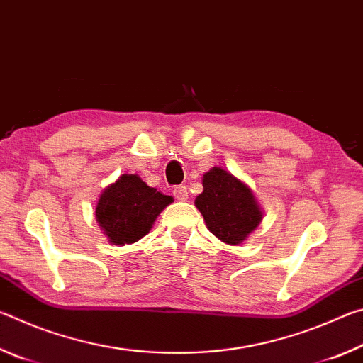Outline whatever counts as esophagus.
I'll use <instances>...</instances> for the list:
<instances>
[{"mask_svg": "<svg viewBox=\"0 0 363 363\" xmlns=\"http://www.w3.org/2000/svg\"><path fill=\"white\" fill-rule=\"evenodd\" d=\"M173 195L176 196L179 201H186L189 199V190L186 186H176L173 189Z\"/></svg>", "mask_w": 363, "mask_h": 363, "instance_id": "1", "label": "esophagus"}]
</instances>
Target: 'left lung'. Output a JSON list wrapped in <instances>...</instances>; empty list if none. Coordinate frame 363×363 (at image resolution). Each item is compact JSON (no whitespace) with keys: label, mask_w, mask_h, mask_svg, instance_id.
Instances as JSON below:
<instances>
[{"label":"left lung","mask_w":363,"mask_h":363,"mask_svg":"<svg viewBox=\"0 0 363 363\" xmlns=\"http://www.w3.org/2000/svg\"><path fill=\"white\" fill-rule=\"evenodd\" d=\"M195 205L208 229L229 245L242 243L262 218L251 190L223 168L203 174V192L196 196Z\"/></svg>","instance_id":"left-lung-1"}]
</instances>
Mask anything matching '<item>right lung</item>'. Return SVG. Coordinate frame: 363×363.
<instances>
[{
	"mask_svg": "<svg viewBox=\"0 0 363 363\" xmlns=\"http://www.w3.org/2000/svg\"><path fill=\"white\" fill-rule=\"evenodd\" d=\"M173 196L157 192L136 174H123L104 190L96 206L101 229L115 245L134 243L152 229L153 220Z\"/></svg>",
	"mask_w": 363,
	"mask_h": 363,
	"instance_id": "1",
	"label": "right lung"
}]
</instances>
